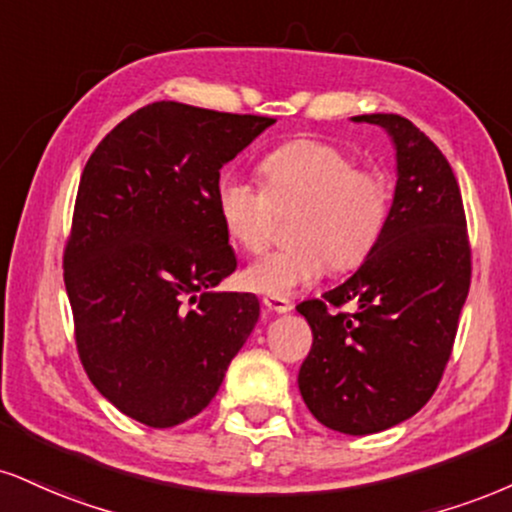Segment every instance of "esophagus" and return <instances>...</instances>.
I'll return each mask as SVG.
<instances>
[{
    "instance_id": "1",
    "label": "esophagus",
    "mask_w": 512,
    "mask_h": 512,
    "mask_svg": "<svg viewBox=\"0 0 512 512\" xmlns=\"http://www.w3.org/2000/svg\"><path fill=\"white\" fill-rule=\"evenodd\" d=\"M262 305L267 307L269 312H274V315H286V312L293 310L291 300H286V298H264Z\"/></svg>"
}]
</instances>
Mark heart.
Here are the masks:
<instances>
[{
  "label": "heart",
  "mask_w": 512,
  "mask_h": 512,
  "mask_svg": "<svg viewBox=\"0 0 512 512\" xmlns=\"http://www.w3.org/2000/svg\"><path fill=\"white\" fill-rule=\"evenodd\" d=\"M262 186L238 171L217 181V212L226 236L245 252H260L272 236L276 212L295 209L288 238L243 272L245 288L288 298L336 272L360 267L391 219L393 183L379 166H357L353 152L317 138L274 147L260 162Z\"/></svg>",
  "instance_id": "heart-1"
}]
</instances>
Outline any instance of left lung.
I'll return each mask as SVG.
<instances>
[{"mask_svg":"<svg viewBox=\"0 0 512 512\" xmlns=\"http://www.w3.org/2000/svg\"><path fill=\"white\" fill-rule=\"evenodd\" d=\"M355 121L384 128L396 147L391 219L346 283L298 305L312 329L298 386L324 427L365 436L434 396L470 291L472 252L458 181L439 147L398 114ZM346 302L358 310L343 313Z\"/></svg>","mask_w":512,"mask_h":512,"instance_id":"left-lung-1","label":"left lung"}]
</instances>
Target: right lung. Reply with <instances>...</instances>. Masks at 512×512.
Masks as SVG:
<instances>
[{
  "instance_id": "add662e5",
  "label": "right lung",
  "mask_w": 512,
  "mask_h": 512,
  "mask_svg": "<svg viewBox=\"0 0 512 512\" xmlns=\"http://www.w3.org/2000/svg\"><path fill=\"white\" fill-rule=\"evenodd\" d=\"M276 119L152 102L95 147L78 183L64 283L76 348L123 415L166 429L217 396L260 317L217 212L219 169Z\"/></svg>"
}]
</instances>
